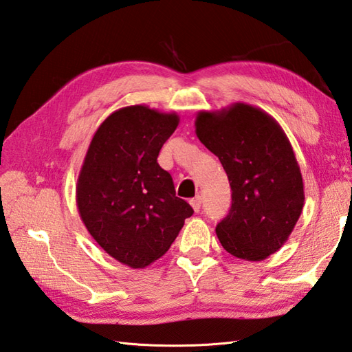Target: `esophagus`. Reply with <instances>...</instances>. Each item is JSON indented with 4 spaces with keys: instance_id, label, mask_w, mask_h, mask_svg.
<instances>
[{
    "instance_id": "obj_1",
    "label": "esophagus",
    "mask_w": 352,
    "mask_h": 352,
    "mask_svg": "<svg viewBox=\"0 0 352 352\" xmlns=\"http://www.w3.org/2000/svg\"><path fill=\"white\" fill-rule=\"evenodd\" d=\"M190 204H192V207H193L195 211H199L201 206H202V198H201V196H195V198L190 201Z\"/></svg>"
}]
</instances>
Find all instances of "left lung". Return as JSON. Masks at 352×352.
Listing matches in <instances>:
<instances>
[{
  "mask_svg": "<svg viewBox=\"0 0 352 352\" xmlns=\"http://www.w3.org/2000/svg\"><path fill=\"white\" fill-rule=\"evenodd\" d=\"M195 127L232 190L230 213L216 226L220 244L235 258H268L288 240L305 204L289 139L272 116L248 103L201 111Z\"/></svg>",
  "mask_w": 352,
  "mask_h": 352,
  "instance_id": "left-lung-1",
  "label": "left lung"
}]
</instances>
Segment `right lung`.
I'll return each mask as SVG.
<instances>
[{
    "mask_svg": "<svg viewBox=\"0 0 352 352\" xmlns=\"http://www.w3.org/2000/svg\"><path fill=\"white\" fill-rule=\"evenodd\" d=\"M179 117L145 104L106 118L89 142L76 184L79 216L97 244L132 268L165 255L193 214L157 163Z\"/></svg>",
    "mask_w": 352,
    "mask_h": 352,
    "instance_id": "right-lung-1",
    "label": "right lung"
}]
</instances>
